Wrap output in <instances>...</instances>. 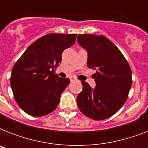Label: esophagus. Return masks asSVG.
I'll return each mask as SVG.
<instances>
[{"mask_svg":"<svg viewBox=\"0 0 148 148\" xmlns=\"http://www.w3.org/2000/svg\"><path fill=\"white\" fill-rule=\"evenodd\" d=\"M70 80H71V81H77V79L75 77H70Z\"/></svg>","mask_w":148,"mask_h":148,"instance_id":"obj_1","label":"esophagus"}]
</instances>
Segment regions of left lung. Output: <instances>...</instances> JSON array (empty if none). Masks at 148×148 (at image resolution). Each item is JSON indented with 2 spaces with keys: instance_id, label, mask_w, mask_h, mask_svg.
Masks as SVG:
<instances>
[{
  "instance_id": "1",
  "label": "left lung",
  "mask_w": 148,
  "mask_h": 148,
  "mask_svg": "<svg viewBox=\"0 0 148 148\" xmlns=\"http://www.w3.org/2000/svg\"><path fill=\"white\" fill-rule=\"evenodd\" d=\"M77 42L88 52V67L96 70L95 88L82 81L77 97L82 114L95 121L109 118L124 104L132 84L131 70L124 55L103 35L78 34Z\"/></svg>"
}]
</instances>
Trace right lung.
<instances>
[{"label": "right lung", "mask_w": 148, "mask_h": 148, "mask_svg": "<svg viewBox=\"0 0 148 148\" xmlns=\"http://www.w3.org/2000/svg\"><path fill=\"white\" fill-rule=\"evenodd\" d=\"M77 34H48L31 45L15 63L10 86L18 106L34 117L55 110L62 92L70 83L53 73L61 62L63 51L71 47Z\"/></svg>", "instance_id": "obj_1"}]
</instances>
